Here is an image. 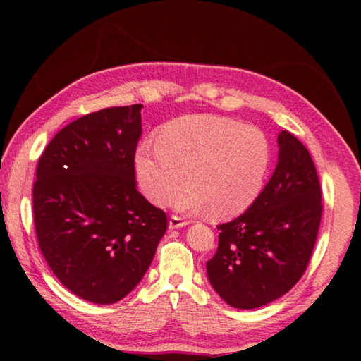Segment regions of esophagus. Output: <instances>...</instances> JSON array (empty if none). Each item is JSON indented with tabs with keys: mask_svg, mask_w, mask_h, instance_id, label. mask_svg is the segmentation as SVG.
I'll return each instance as SVG.
<instances>
[{
	"mask_svg": "<svg viewBox=\"0 0 361 361\" xmlns=\"http://www.w3.org/2000/svg\"><path fill=\"white\" fill-rule=\"evenodd\" d=\"M189 221L185 218H181L178 215H172L169 219V228L170 229H178V228H183V226H188Z\"/></svg>",
	"mask_w": 361,
	"mask_h": 361,
	"instance_id": "34e87169",
	"label": "esophagus"
}]
</instances>
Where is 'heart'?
<instances>
[{
	"label": "heart",
	"instance_id": "obj_1",
	"mask_svg": "<svg viewBox=\"0 0 361 361\" xmlns=\"http://www.w3.org/2000/svg\"><path fill=\"white\" fill-rule=\"evenodd\" d=\"M272 149L255 126L213 114H191L161 127L157 143L135 151V175L146 197L157 205L172 194L173 207L209 212L218 218L240 215L264 186Z\"/></svg>",
	"mask_w": 361,
	"mask_h": 361
}]
</instances>
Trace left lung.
<instances>
[{
  "mask_svg": "<svg viewBox=\"0 0 361 361\" xmlns=\"http://www.w3.org/2000/svg\"><path fill=\"white\" fill-rule=\"evenodd\" d=\"M279 162L258 199L219 224L207 276L226 304L256 309L288 293L312 256L322 219V188L307 148L282 130Z\"/></svg>",
  "mask_w": 361,
  "mask_h": 361,
  "instance_id": "8db88e82",
  "label": "left lung"
}]
</instances>
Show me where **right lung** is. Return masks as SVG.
<instances>
[{"mask_svg": "<svg viewBox=\"0 0 361 361\" xmlns=\"http://www.w3.org/2000/svg\"><path fill=\"white\" fill-rule=\"evenodd\" d=\"M143 105L85 114L42 152L33 185L35 229L56 277L94 304L140 283L167 231L166 212L137 191Z\"/></svg>", "mask_w": 361, "mask_h": 361, "instance_id": "right-lung-1", "label": "right lung"}]
</instances>
